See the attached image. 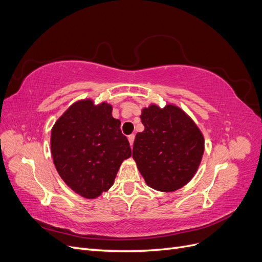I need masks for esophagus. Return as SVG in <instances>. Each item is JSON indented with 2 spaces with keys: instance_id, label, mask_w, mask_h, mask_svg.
Returning <instances> with one entry per match:
<instances>
[{
  "instance_id": "34e87169",
  "label": "esophagus",
  "mask_w": 262,
  "mask_h": 262,
  "mask_svg": "<svg viewBox=\"0 0 262 262\" xmlns=\"http://www.w3.org/2000/svg\"><path fill=\"white\" fill-rule=\"evenodd\" d=\"M134 134H131V136H129L128 137V140H129V143H130V146L132 147V145H133V142H134Z\"/></svg>"
}]
</instances>
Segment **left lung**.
Returning <instances> with one entry per match:
<instances>
[{"label":"left lung","instance_id":"8db88e82","mask_svg":"<svg viewBox=\"0 0 262 262\" xmlns=\"http://www.w3.org/2000/svg\"><path fill=\"white\" fill-rule=\"evenodd\" d=\"M144 131L134 140L132 157L146 185L161 192L186 186L199 168L204 138L199 126L180 107L150 104L142 108Z\"/></svg>","mask_w":262,"mask_h":262}]
</instances>
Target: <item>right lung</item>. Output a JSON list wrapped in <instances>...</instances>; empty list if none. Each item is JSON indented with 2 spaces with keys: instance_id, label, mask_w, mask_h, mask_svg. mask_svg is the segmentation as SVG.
<instances>
[{
  "instance_id": "1",
  "label": "right lung",
  "mask_w": 262,
  "mask_h": 262,
  "mask_svg": "<svg viewBox=\"0 0 262 262\" xmlns=\"http://www.w3.org/2000/svg\"><path fill=\"white\" fill-rule=\"evenodd\" d=\"M113 117V105L92 98L73 102L51 129V154L60 177L77 194L96 199L114 185L129 141Z\"/></svg>"
}]
</instances>
